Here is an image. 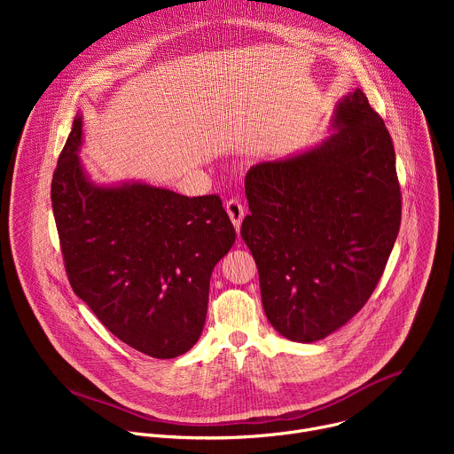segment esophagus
<instances>
[{
    "label": "esophagus",
    "instance_id": "esophagus-1",
    "mask_svg": "<svg viewBox=\"0 0 454 454\" xmlns=\"http://www.w3.org/2000/svg\"><path fill=\"white\" fill-rule=\"evenodd\" d=\"M226 212L230 215L235 230H239L240 224H242V219H244V207H242V203L239 200H230L226 203Z\"/></svg>",
    "mask_w": 454,
    "mask_h": 454
}]
</instances>
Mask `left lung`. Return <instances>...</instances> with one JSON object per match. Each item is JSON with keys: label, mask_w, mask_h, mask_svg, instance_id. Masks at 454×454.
Segmentation results:
<instances>
[{"label": "left lung", "mask_w": 454, "mask_h": 454, "mask_svg": "<svg viewBox=\"0 0 454 454\" xmlns=\"http://www.w3.org/2000/svg\"><path fill=\"white\" fill-rule=\"evenodd\" d=\"M240 235L261 278L273 329L314 343L368 301L401 226L395 151L356 88L336 104L321 144L246 174Z\"/></svg>", "instance_id": "8db88e82"}]
</instances>
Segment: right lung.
I'll use <instances>...</instances> for the list:
<instances>
[{
	"label": "right lung",
	"instance_id": "1",
	"mask_svg": "<svg viewBox=\"0 0 454 454\" xmlns=\"http://www.w3.org/2000/svg\"><path fill=\"white\" fill-rule=\"evenodd\" d=\"M74 120L51 179V207L75 294L120 341L156 359L198 343L210 277L235 242L219 196L186 198L145 181L98 184Z\"/></svg>",
	"mask_w": 454,
	"mask_h": 454
}]
</instances>
